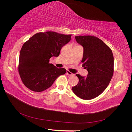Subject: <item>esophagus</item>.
<instances>
[{
	"instance_id": "34e87169",
	"label": "esophagus",
	"mask_w": 132,
	"mask_h": 132,
	"mask_svg": "<svg viewBox=\"0 0 132 132\" xmlns=\"http://www.w3.org/2000/svg\"><path fill=\"white\" fill-rule=\"evenodd\" d=\"M67 75H69V76L73 75H74L72 73H71L70 71H69V70H67Z\"/></svg>"
}]
</instances>
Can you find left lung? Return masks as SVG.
I'll use <instances>...</instances> for the list:
<instances>
[{
    "mask_svg": "<svg viewBox=\"0 0 132 132\" xmlns=\"http://www.w3.org/2000/svg\"><path fill=\"white\" fill-rule=\"evenodd\" d=\"M82 46V66L88 71L87 77L76 74L78 84L73 93L83 100H91L101 94L109 85L113 74L114 58L110 47L100 39L93 36H75Z\"/></svg>",
    "mask_w": 132,
    "mask_h": 132,
    "instance_id": "left-lung-1",
    "label": "left lung"
}]
</instances>
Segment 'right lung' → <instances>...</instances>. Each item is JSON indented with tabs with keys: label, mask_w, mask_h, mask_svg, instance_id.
<instances>
[{
	"label": "right lung",
	"mask_w": 132,
	"mask_h": 132,
	"mask_svg": "<svg viewBox=\"0 0 132 132\" xmlns=\"http://www.w3.org/2000/svg\"><path fill=\"white\" fill-rule=\"evenodd\" d=\"M71 35L53 31L39 32L23 44L20 53L19 73L28 89L42 92L50 87L66 69L58 68L49 63L52 57H58L62 48L71 39Z\"/></svg>",
	"instance_id": "add662e5"
}]
</instances>
